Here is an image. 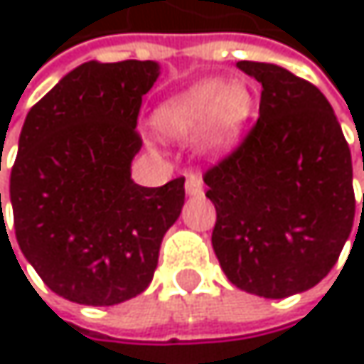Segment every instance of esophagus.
Wrapping results in <instances>:
<instances>
[{"instance_id": "1", "label": "esophagus", "mask_w": 364, "mask_h": 364, "mask_svg": "<svg viewBox=\"0 0 364 364\" xmlns=\"http://www.w3.org/2000/svg\"><path fill=\"white\" fill-rule=\"evenodd\" d=\"M185 191H187V196H202V193H204L202 179L196 177V175H189L187 181H185Z\"/></svg>"}]
</instances>
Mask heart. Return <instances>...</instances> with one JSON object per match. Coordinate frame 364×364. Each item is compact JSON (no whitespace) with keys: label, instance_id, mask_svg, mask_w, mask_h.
<instances>
[{"label":"heart","instance_id":"1","mask_svg":"<svg viewBox=\"0 0 364 364\" xmlns=\"http://www.w3.org/2000/svg\"><path fill=\"white\" fill-rule=\"evenodd\" d=\"M251 107L253 99L247 86L206 80L164 101L154 111L151 124L158 134L173 141L202 132L208 154H225L240 139Z\"/></svg>","mask_w":364,"mask_h":364}]
</instances>
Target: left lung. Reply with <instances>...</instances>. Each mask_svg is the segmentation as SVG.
I'll use <instances>...</instances> for the list:
<instances>
[{"mask_svg": "<svg viewBox=\"0 0 364 364\" xmlns=\"http://www.w3.org/2000/svg\"><path fill=\"white\" fill-rule=\"evenodd\" d=\"M236 67L263 90L251 132L204 175L213 249L232 284L282 299L316 287L350 238L352 156L314 84L272 63Z\"/></svg>", "mask_w": 364, "mask_h": 364, "instance_id": "obj_1", "label": "left lung"}]
</instances>
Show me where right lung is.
<instances>
[{"mask_svg": "<svg viewBox=\"0 0 364 364\" xmlns=\"http://www.w3.org/2000/svg\"><path fill=\"white\" fill-rule=\"evenodd\" d=\"M158 75L156 60L84 63L23 124L10 175L16 240L41 280L69 301L115 306L143 293L181 215L183 177L162 187L130 177L143 145L141 101Z\"/></svg>", "mask_w": 364, "mask_h": 364, "instance_id": "1", "label": "right lung"}]
</instances>
